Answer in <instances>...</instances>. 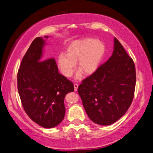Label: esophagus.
<instances>
[{"instance_id": "1", "label": "esophagus", "mask_w": 153, "mask_h": 153, "mask_svg": "<svg viewBox=\"0 0 153 153\" xmlns=\"http://www.w3.org/2000/svg\"><path fill=\"white\" fill-rule=\"evenodd\" d=\"M74 90H75V91H77V88H78V84H74Z\"/></svg>"}]
</instances>
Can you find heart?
Here are the masks:
<instances>
[{"label": "heart", "instance_id": "b5f03b06", "mask_svg": "<svg viewBox=\"0 0 153 153\" xmlns=\"http://www.w3.org/2000/svg\"><path fill=\"white\" fill-rule=\"evenodd\" d=\"M105 53V45L100 40L93 38L76 40L66 49L65 55L61 54L57 57V65L62 74L71 77L76 68L86 76L92 74L98 69ZM77 76V78H79Z\"/></svg>", "mask_w": 153, "mask_h": 153}]
</instances>
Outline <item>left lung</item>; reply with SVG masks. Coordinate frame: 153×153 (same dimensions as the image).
I'll return each mask as SVG.
<instances>
[{"label":"left lung","mask_w":153,"mask_h":153,"mask_svg":"<svg viewBox=\"0 0 153 153\" xmlns=\"http://www.w3.org/2000/svg\"><path fill=\"white\" fill-rule=\"evenodd\" d=\"M112 55L91 76L82 80L77 92L88 116L101 126L111 125L126 113L132 102L136 69L117 38Z\"/></svg>","instance_id":"obj_1"}]
</instances>
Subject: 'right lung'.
I'll return each instance as SVG.
<instances>
[{
    "label": "right lung",
    "mask_w": 153,
    "mask_h": 153,
    "mask_svg": "<svg viewBox=\"0 0 153 153\" xmlns=\"http://www.w3.org/2000/svg\"><path fill=\"white\" fill-rule=\"evenodd\" d=\"M45 45L42 37L31 44L18 70L17 88L23 107L31 120L43 128H52L64 119L65 97L74 92V86L59 73L55 59L43 60Z\"/></svg>",
    "instance_id": "add662e5"
}]
</instances>
